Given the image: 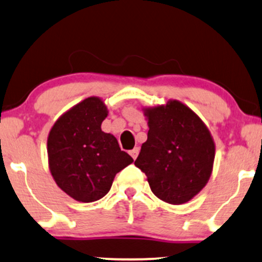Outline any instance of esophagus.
Returning <instances> with one entry per match:
<instances>
[{
    "label": "esophagus",
    "instance_id": "1",
    "mask_svg": "<svg viewBox=\"0 0 262 262\" xmlns=\"http://www.w3.org/2000/svg\"><path fill=\"white\" fill-rule=\"evenodd\" d=\"M129 154H130L132 157H133V160H137V157L139 155V148H133V150L129 152Z\"/></svg>",
    "mask_w": 262,
    "mask_h": 262
}]
</instances>
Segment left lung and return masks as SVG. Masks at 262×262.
<instances>
[{"instance_id": "left-lung-1", "label": "left lung", "mask_w": 262, "mask_h": 262, "mask_svg": "<svg viewBox=\"0 0 262 262\" xmlns=\"http://www.w3.org/2000/svg\"><path fill=\"white\" fill-rule=\"evenodd\" d=\"M148 133L135 165L147 177L156 197L169 204H184L209 181L215 142L209 129L184 102L144 107Z\"/></svg>"}]
</instances>
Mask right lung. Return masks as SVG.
<instances>
[{
	"mask_svg": "<svg viewBox=\"0 0 262 262\" xmlns=\"http://www.w3.org/2000/svg\"><path fill=\"white\" fill-rule=\"evenodd\" d=\"M107 115L101 98L89 97L64 112L49 130V170L58 186L78 202L104 197L116 174L134 162L114 135L101 130Z\"/></svg>",
	"mask_w": 262,
	"mask_h": 262,
	"instance_id": "right-lung-1",
	"label": "right lung"
}]
</instances>
